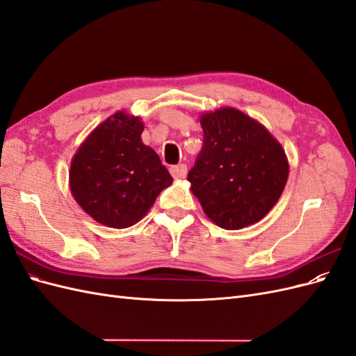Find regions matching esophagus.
<instances>
[{"label": "esophagus", "instance_id": "esophagus-1", "mask_svg": "<svg viewBox=\"0 0 356 356\" xmlns=\"http://www.w3.org/2000/svg\"><path fill=\"white\" fill-rule=\"evenodd\" d=\"M170 174H172V177H174L175 179L186 178V175H187V165L179 163V165L172 166L170 168Z\"/></svg>", "mask_w": 356, "mask_h": 356}]
</instances>
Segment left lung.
Listing matches in <instances>:
<instances>
[{"instance_id":"obj_1","label":"left lung","mask_w":356,"mask_h":356,"mask_svg":"<svg viewBox=\"0 0 356 356\" xmlns=\"http://www.w3.org/2000/svg\"><path fill=\"white\" fill-rule=\"evenodd\" d=\"M200 124L203 145L187 175L193 195L222 229L260 221L286 184L289 168L281 144L234 108L203 114Z\"/></svg>"}]
</instances>
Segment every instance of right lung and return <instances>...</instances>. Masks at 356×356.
I'll use <instances>...</instances> for the list:
<instances>
[{"label": "right lung", "mask_w": 356, "mask_h": 356, "mask_svg": "<svg viewBox=\"0 0 356 356\" xmlns=\"http://www.w3.org/2000/svg\"><path fill=\"white\" fill-rule=\"evenodd\" d=\"M143 122L115 113L99 124L71 161L74 199L93 220L126 229L141 220L172 177L141 141Z\"/></svg>", "instance_id": "obj_1"}]
</instances>
